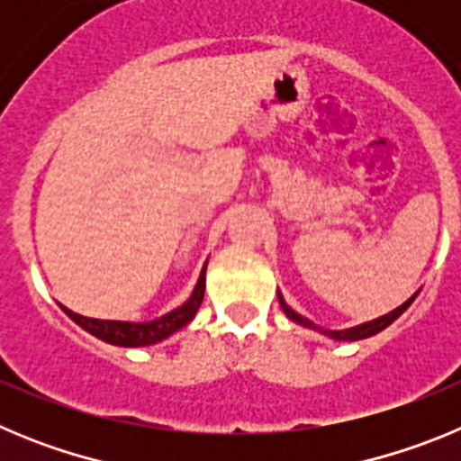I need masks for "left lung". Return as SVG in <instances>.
Instances as JSON below:
<instances>
[{
    "instance_id": "8db88e82",
    "label": "left lung",
    "mask_w": 461,
    "mask_h": 461,
    "mask_svg": "<svg viewBox=\"0 0 461 461\" xmlns=\"http://www.w3.org/2000/svg\"><path fill=\"white\" fill-rule=\"evenodd\" d=\"M415 295H418V293H415ZM415 295H411L409 300H406V303L402 304V307L393 309V312L385 313V316H378V319L369 321V323H362V325H356V328H346V330H323V328H319V325H313L309 319H304V316H300V313H297V312H293V309L288 307L286 303H284V297H281V293H279V304H281V309H284V313H286L288 319L295 321L297 325H304V328L319 330V332L328 335L330 339L357 341V339H367V337H372V335H378L381 330H385L390 323H394V321H397L399 316H402V313H404L406 309L411 307V303H413V300H415Z\"/></svg>"
}]
</instances>
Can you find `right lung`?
Returning a JSON list of instances; mask_svg holds the SVG:
<instances>
[{"label":"right lung","instance_id":"1","mask_svg":"<svg viewBox=\"0 0 461 461\" xmlns=\"http://www.w3.org/2000/svg\"><path fill=\"white\" fill-rule=\"evenodd\" d=\"M205 267L207 263L203 266L201 276H198V284H195L194 293H191V297L182 304V307L164 313L161 319L145 321V323L87 319V316H80V313L71 312V309L62 307V304H59V307L64 309V313H67L68 319L76 321L83 330H87L89 335L99 337V339L108 341V344L129 346V348H133V346L157 344V341H164L166 337H170L173 332L185 328V325L195 316V312H198V307H201L203 303V295H205Z\"/></svg>","mask_w":461,"mask_h":461}]
</instances>
